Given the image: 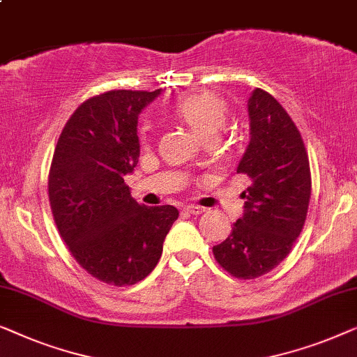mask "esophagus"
<instances>
[{
	"label": "esophagus",
	"instance_id": "34e87169",
	"mask_svg": "<svg viewBox=\"0 0 357 357\" xmlns=\"http://www.w3.org/2000/svg\"><path fill=\"white\" fill-rule=\"evenodd\" d=\"M184 210L190 215H200L205 212V207H200V205H188Z\"/></svg>",
	"mask_w": 357,
	"mask_h": 357
}]
</instances>
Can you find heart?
I'll list each match as a JSON object with an SVG mask.
<instances>
[{
	"mask_svg": "<svg viewBox=\"0 0 357 357\" xmlns=\"http://www.w3.org/2000/svg\"><path fill=\"white\" fill-rule=\"evenodd\" d=\"M169 113L188 124L204 140H212L227 121L228 105L227 100L217 92L202 90L181 95L172 103ZM149 124H140L139 140L142 145L149 142Z\"/></svg>",
	"mask_w": 357,
	"mask_h": 357,
	"instance_id": "obj_1",
	"label": "heart"
}]
</instances>
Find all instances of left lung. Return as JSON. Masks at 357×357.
<instances>
[{
	"mask_svg": "<svg viewBox=\"0 0 357 357\" xmlns=\"http://www.w3.org/2000/svg\"><path fill=\"white\" fill-rule=\"evenodd\" d=\"M250 140L236 172L250 185L244 213L215 260L236 278L254 280L284 260L303 231L310 200V168L303 137L284 108L255 89L248 102Z\"/></svg>",
	"mask_w": 357,
	"mask_h": 357,
	"instance_id": "obj_1",
	"label": "left lung"
}]
</instances>
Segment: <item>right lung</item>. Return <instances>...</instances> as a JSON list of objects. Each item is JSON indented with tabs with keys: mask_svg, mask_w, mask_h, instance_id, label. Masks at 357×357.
<instances>
[{
	"mask_svg": "<svg viewBox=\"0 0 357 357\" xmlns=\"http://www.w3.org/2000/svg\"><path fill=\"white\" fill-rule=\"evenodd\" d=\"M160 95L109 90L85 100L54 149L48 197L59 234L85 272L114 286L144 280L162 257L179 212L145 207L124 176L139 162V113Z\"/></svg>",
	"mask_w": 357,
	"mask_h": 357,
	"instance_id": "obj_1",
	"label": "right lung"
}]
</instances>
